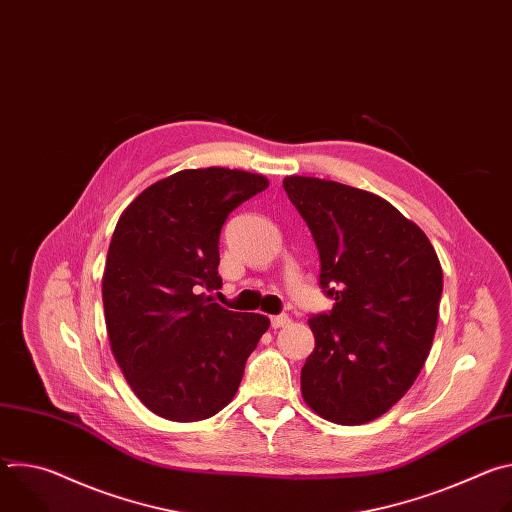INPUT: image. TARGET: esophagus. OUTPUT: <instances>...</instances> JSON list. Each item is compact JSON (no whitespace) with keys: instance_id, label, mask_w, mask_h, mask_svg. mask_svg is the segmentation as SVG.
Wrapping results in <instances>:
<instances>
[{"instance_id":"esophagus-1","label":"esophagus","mask_w":512,"mask_h":512,"mask_svg":"<svg viewBox=\"0 0 512 512\" xmlns=\"http://www.w3.org/2000/svg\"><path fill=\"white\" fill-rule=\"evenodd\" d=\"M289 316H285V314H281V316H271V328H285V326H289Z\"/></svg>"}]
</instances>
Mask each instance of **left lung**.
Masks as SVG:
<instances>
[{
	"mask_svg": "<svg viewBox=\"0 0 512 512\" xmlns=\"http://www.w3.org/2000/svg\"><path fill=\"white\" fill-rule=\"evenodd\" d=\"M320 253L330 314L308 320L306 405L338 425L369 423L413 385L427 360L444 287L425 233L385 198L332 180L285 176Z\"/></svg>",
	"mask_w": 512,
	"mask_h": 512,
	"instance_id": "left-lung-1",
	"label": "left lung"
}]
</instances>
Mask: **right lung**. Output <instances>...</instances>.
Masks as SVG:
<instances>
[{
    "instance_id": "1",
    "label": "right lung",
    "mask_w": 512,
    "mask_h": 512,
    "mask_svg": "<svg viewBox=\"0 0 512 512\" xmlns=\"http://www.w3.org/2000/svg\"><path fill=\"white\" fill-rule=\"evenodd\" d=\"M261 174L180 170L145 188L119 216L103 271L111 352L137 399L170 421L225 409L269 328L263 314L214 304L218 237L227 216L265 190Z\"/></svg>"
}]
</instances>
